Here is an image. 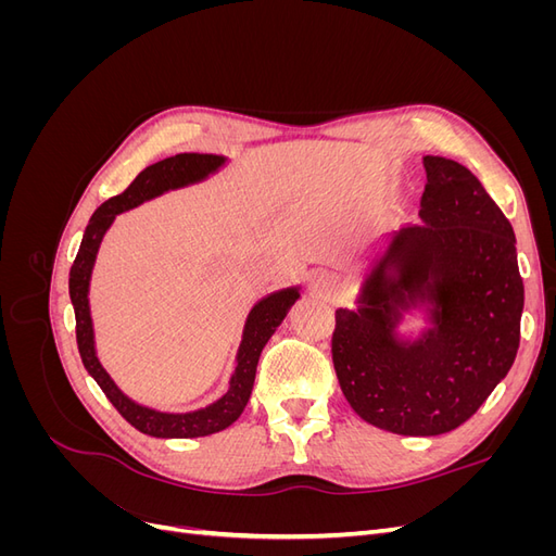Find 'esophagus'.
<instances>
[{
	"label": "esophagus",
	"instance_id": "34e87169",
	"mask_svg": "<svg viewBox=\"0 0 556 556\" xmlns=\"http://www.w3.org/2000/svg\"><path fill=\"white\" fill-rule=\"evenodd\" d=\"M308 290L317 299H331L336 292H339V278H336L331 271H323V268H319V271L311 276Z\"/></svg>",
	"mask_w": 556,
	"mask_h": 556
}]
</instances>
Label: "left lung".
Segmentation results:
<instances>
[{
    "instance_id": "left-lung-1",
    "label": "left lung",
    "mask_w": 556,
    "mask_h": 556,
    "mask_svg": "<svg viewBox=\"0 0 556 556\" xmlns=\"http://www.w3.org/2000/svg\"><path fill=\"white\" fill-rule=\"evenodd\" d=\"M425 172L422 223L394 233L331 336L352 410L401 435L447 433L482 406L515 362L525 308L508 217L464 164L427 155ZM419 305L432 327L399 340L402 313Z\"/></svg>"
}]
</instances>
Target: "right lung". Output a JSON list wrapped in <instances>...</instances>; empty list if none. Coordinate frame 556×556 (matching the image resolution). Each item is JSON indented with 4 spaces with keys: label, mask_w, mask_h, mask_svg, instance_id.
<instances>
[{
    "label": "right lung",
    "mask_w": 556,
    "mask_h": 556,
    "mask_svg": "<svg viewBox=\"0 0 556 556\" xmlns=\"http://www.w3.org/2000/svg\"><path fill=\"white\" fill-rule=\"evenodd\" d=\"M225 162L227 160L223 155L180 153L176 157H166L162 162L146 166L123 194L111 197L92 213L86 233H83L78 255L70 271V296L76 313V343L83 366H86V371L97 380V384L102 387V392L113 403L115 410L121 413L134 429H139L141 433L148 435H155V439H199V435L217 433L237 422L250 399L262 350L266 341L274 336L276 327L285 319V315L294 306V301L299 299V288H285L264 296L252 306L243 327V339L237 352V368H233L231 374L229 390L206 408H199L192 413H162L155 408L141 406V403L131 401L127 394H123L121 387H117L106 374V368L99 364L94 350V329L90 317L88 292L99 243H102L106 229L113 225L115 215L169 190H178L185 188V185L204 180L220 169Z\"/></svg>",
    "instance_id": "obj_1"
}]
</instances>
